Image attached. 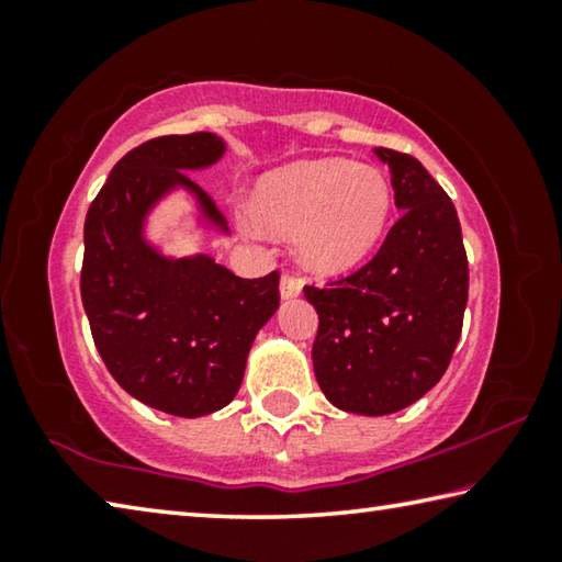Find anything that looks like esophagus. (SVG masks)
Masks as SVG:
<instances>
[{"label":"esophagus","instance_id":"esophagus-1","mask_svg":"<svg viewBox=\"0 0 562 562\" xmlns=\"http://www.w3.org/2000/svg\"><path fill=\"white\" fill-rule=\"evenodd\" d=\"M300 292H302V280L297 278V274L282 272V278H280V294H282V300L297 297Z\"/></svg>","mask_w":562,"mask_h":562}]
</instances>
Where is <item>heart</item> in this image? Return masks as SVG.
I'll return each instance as SVG.
<instances>
[{
    "instance_id": "b5f03b06",
    "label": "heart",
    "mask_w": 562,
    "mask_h": 562,
    "mask_svg": "<svg viewBox=\"0 0 562 562\" xmlns=\"http://www.w3.org/2000/svg\"><path fill=\"white\" fill-rule=\"evenodd\" d=\"M247 215L270 231L297 227L300 258L317 272H345L374 250L392 215L382 170L341 158L300 160L262 176Z\"/></svg>"
}]
</instances>
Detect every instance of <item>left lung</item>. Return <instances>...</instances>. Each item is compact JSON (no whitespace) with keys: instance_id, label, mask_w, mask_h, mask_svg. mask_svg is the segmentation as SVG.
<instances>
[{"instance_id":"obj_1","label":"left lung","mask_w":562,"mask_h":562,"mask_svg":"<svg viewBox=\"0 0 562 562\" xmlns=\"http://www.w3.org/2000/svg\"><path fill=\"white\" fill-rule=\"evenodd\" d=\"M374 154L392 170L402 217L376 255L327 288L304 284L319 329L312 345L317 384L351 414L384 416L439 382L463 327L469 260L446 190L414 156Z\"/></svg>"}]
</instances>
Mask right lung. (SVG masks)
<instances>
[{"label": "right lung", "mask_w": 562, "mask_h": 562, "mask_svg": "<svg viewBox=\"0 0 562 562\" xmlns=\"http://www.w3.org/2000/svg\"><path fill=\"white\" fill-rule=\"evenodd\" d=\"M223 150L205 131L146 140L113 166L83 223L81 302L103 364L138 402L186 418L233 402L252 339L280 304L278 270L245 280L207 255L166 260L140 237L150 205L176 186L225 227L186 173Z\"/></svg>", "instance_id": "add662e5"}]
</instances>
